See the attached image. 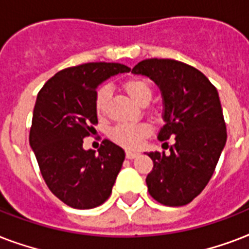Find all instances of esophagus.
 <instances>
[{"mask_svg":"<svg viewBox=\"0 0 249 249\" xmlns=\"http://www.w3.org/2000/svg\"><path fill=\"white\" fill-rule=\"evenodd\" d=\"M140 155L138 152L136 151H126L125 152V156H126V159H134V158H137V156Z\"/></svg>","mask_w":249,"mask_h":249,"instance_id":"1","label":"esophagus"}]
</instances>
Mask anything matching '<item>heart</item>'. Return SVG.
I'll return each instance as SVG.
<instances>
[{
  "label": "heart",
  "mask_w": 249,
  "mask_h": 249,
  "mask_svg": "<svg viewBox=\"0 0 249 249\" xmlns=\"http://www.w3.org/2000/svg\"><path fill=\"white\" fill-rule=\"evenodd\" d=\"M123 90L137 105L146 106L152 98V88L148 81L140 77L129 79L123 83ZM109 99V90L107 86H102L97 90L94 97V109L97 116L106 115ZM150 134V126L146 124H120L109 130V138L115 143L126 148L138 147L142 141Z\"/></svg>",
  "instance_id": "b5f03b06"
}]
</instances>
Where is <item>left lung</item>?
I'll use <instances>...</instances> for the list:
<instances>
[{
	"label": "left lung",
	"mask_w": 249,
	"mask_h": 249,
	"mask_svg": "<svg viewBox=\"0 0 249 249\" xmlns=\"http://www.w3.org/2000/svg\"><path fill=\"white\" fill-rule=\"evenodd\" d=\"M132 72L160 88L165 124L158 138L174 141L168 155L147 154L154 163L148 193L168 207L189 204L212 177L228 138L217 89L199 70L174 59H144Z\"/></svg>",
	"instance_id": "1"
}]
</instances>
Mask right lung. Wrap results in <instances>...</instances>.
Listing matches in <instances>:
<instances>
[{"mask_svg": "<svg viewBox=\"0 0 249 249\" xmlns=\"http://www.w3.org/2000/svg\"><path fill=\"white\" fill-rule=\"evenodd\" d=\"M129 71L120 63L80 64L55 73L37 94L29 143L50 191L72 208H95L112 193L124 150L105 140L98 154L85 151L83 140L98 124L97 86Z\"/></svg>", "mask_w": 249, "mask_h": 249, "instance_id": "add662e5", "label": "right lung"}]
</instances>
